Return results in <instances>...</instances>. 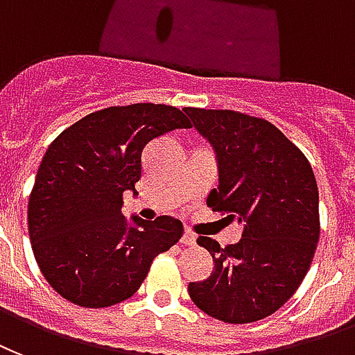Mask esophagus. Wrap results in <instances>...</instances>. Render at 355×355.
Wrapping results in <instances>:
<instances>
[{"instance_id":"34e87169","label":"esophagus","mask_w":355,"mask_h":355,"mask_svg":"<svg viewBox=\"0 0 355 355\" xmlns=\"http://www.w3.org/2000/svg\"><path fill=\"white\" fill-rule=\"evenodd\" d=\"M181 244L183 245H195L196 244V236L193 232H185L183 236H181Z\"/></svg>"}]
</instances>
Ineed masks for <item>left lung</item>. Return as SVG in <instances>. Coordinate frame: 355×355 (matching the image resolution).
<instances>
[{
	"instance_id": "obj_1",
	"label": "left lung",
	"mask_w": 355,
	"mask_h": 355,
	"mask_svg": "<svg viewBox=\"0 0 355 355\" xmlns=\"http://www.w3.org/2000/svg\"><path fill=\"white\" fill-rule=\"evenodd\" d=\"M214 147L219 185L208 195L225 221L244 225L236 244L196 242L214 257L208 280L191 282L198 309L225 323L274 314L301 286L320 240V196L309 159L265 119L231 110L185 107Z\"/></svg>"
}]
</instances>
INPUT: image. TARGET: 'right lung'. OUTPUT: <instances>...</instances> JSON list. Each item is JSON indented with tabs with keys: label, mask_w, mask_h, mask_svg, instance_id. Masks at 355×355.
Here are the masks:
<instances>
[{
	"label": "right lung",
	"mask_w": 355,
	"mask_h": 355,
	"mask_svg": "<svg viewBox=\"0 0 355 355\" xmlns=\"http://www.w3.org/2000/svg\"><path fill=\"white\" fill-rule=\"evenodd\" d=\"M191 128L164 103L115 105L71 124L46 149L28 202V231L45 280L85 309L126 301L153 259L183 234L170 216H123V195L136 193L141 153L151 139Z\"/></svg>",
	"instance_id": "1"
}]
</instances>
